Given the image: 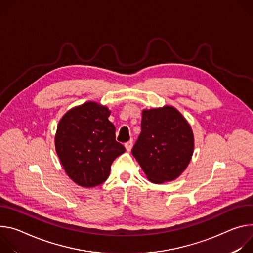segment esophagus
I'll use <instances>...</instances> for the list:
<instances>
[{
	"mask_svg": "<svg viewBox=\"0 0 253 253\" xmlns=\"http://www.w3.org/2000/svg\"><path fill=\"white\" fill-rule=\"evenodd\" d=\"M132 144H133V141H132V139H130V141H128V142H126V143L125 144V147H126V151H127V152H129V151L131 150V148H132Z\"/></svg>",
	"mask_w": 253,
	"mask_h": 253,
	"instance_id": "obj_1",
	"label": "esophagus"
}]
</instances>
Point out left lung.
Here are the masks:
<instances>
[{
    "label": "left lung",
    "instance_id": "left-lung-1",
    "mask_svg": "<svg viewBox=\"0 0 253 253\" xmlns=\"http://www.w3.org/2000/svg\"><path fill=\"white\" fill-rule=\"evenodd\" d=\"M142 131L131 154L148 179L156 184L173 181L189 165L194 137L191 126L173 106L143 111Z\"/></svg>",
    "mask_w": 253,
    "mask_h": 253
}]
</instances>
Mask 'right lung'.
<instances>
[{
  "label": "right lung",
  "mask_w": 253,
  "mask_h": 253,
  "mask_svg": "<svg viewBox=\"0 0 253 253\" xmlns=\"http://www.w3.org/2000/svg\"><path fill=\"white\" fill-rule=\"evenodd\" d=\"M110 111L96 102H85L67 111L59 122L55 148L69 178L82 187L102 184L110 166L126 148L117 142Z\"/></svg>",
  "instance_id": "1"
}]
</instances>
